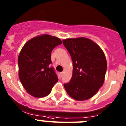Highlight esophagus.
Segmentation results:
<instances>
[{
    "instance_id": "34e87169",
    "label": "esophagus",
    "mask_w": 126,
    "mask_h": 126,
    "mask_svg": "<svg viewBox=\"0 0 126 126\" xmlns=\"http://www.w3.org/2000/svg\"><path fill=\"white\" fill-rule=\"evenodd\" d=\"M60 76H61V77H63V72H60Z\"/></svg>"
}]
</instances>
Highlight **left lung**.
Returning a JSON list of instances; mask_svg holds the SVG:
<instances>
[{"mask_svg":"<svg viewBox=\"0 0 126 126\" xmlns=\"http://www.w3.org/2000/svg\"><path fill=\"white\" fill-rule=\"evenodd\" d=\"M73 63L72 76L64 87L77 101L88 99L102 86L107 71L105 55L97 44L86 38L63 41Z\"/></svg>","mask_w":126,"mask_h":126,"instance_id":"obj_1","label":"left lung"}]
</instances>
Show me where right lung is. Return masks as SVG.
I'll return each instance as SVG.
<instances>
[{
    "label": "right lung",
    "mask_w": 126,
    "mask_h": 126,
    "mask_svg": "<svg viewBox=\"0 0 126 126\" xmlns=\"http://www.w3.org/2000/svg\"><path fill=\"white\" fill-rule=\"evenodd\" d=\"M62 43L49 35L36 36L27 42L18 57L19 77L27 93L33 97L49 94L58 77L52 63L51 52Z\"/></svg>",
    "instance_id": "right-lung-1"
}]
</instances>
